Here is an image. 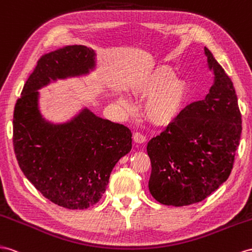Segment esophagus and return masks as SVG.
<instances>
[{
  "label": "esophagus",
  "mask_w": 252,
  "mask_h": 252,
  "mask_svg": "<svg viewBox=\"0 0 252 252\" xmlns=\"http://www.w3.org/2000/svg\"><path fill=\"white\" fill-rule=\"evenodd\" d=\"M133 140H134L136 144H144L147 139H146L145 135H143L141 133L136 132V133H134V135H133Z\"/></svg>",
  "instance_id": "obj_1"
}]
</instances>
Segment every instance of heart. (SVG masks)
Listing matches in <instances>:
<instances>
[{
    "label": "heart",
    "mask_w": 252,
    "mask_h": 252,
    "mask_svg": "<svg viewBox=\"0 0 252 252\" xmlns=\"http://www.w3.org/2000/svg\"><path fill=\"white\" fill-rule=\"evenodd\" d=\"M134 96L147 99L145 115L152 124L168 126L183 114L189 104L190 88L186 80L177 77L170 67L158 66L147 72L131 87ZM122 105L127 106L130 101L125 95L118 99Z\"/></svg>",
    "instance_id": "heart-1"
}]
</instances>
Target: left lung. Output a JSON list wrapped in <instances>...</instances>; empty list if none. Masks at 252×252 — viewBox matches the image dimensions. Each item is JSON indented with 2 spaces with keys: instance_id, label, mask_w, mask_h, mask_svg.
<instances>
[{
  "instance_id": "8db88e82",
  "label": "left lung",
  "mask_w": 252,
  "mask_h": 252,
  "mask_svg": "<svg viewBox=\"0 0 252 252\" xmlns=\"http://www.w3.org/2000/svg\"><path fill=\"white\" fill-rule=\"evenodd\" d=\"M204 54L214 75L209 94L147 146L148 186L165 205H190L214 192L229 178L240 145L242 116L233 84L208 48Z\"/></svg>"
}]
</instances>
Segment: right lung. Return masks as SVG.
Returning a JSON list of instances; mask_svg holds the SVG:
<instances>
[{"label": "right lung", "mask_w": 252, "mask_h": 252, "mask_svg": "<svg viewBox=\"0 0 252 252\" xmlns=\"http://www.w3.org/2000/svg\"><path fill=\"white\" fill-rule=\"evenodd\" d=\"M95 68V51L85 46L43 55L14 112V148L24 176L50 201L70 210L88 209L102 198L115 165L132 149V133L86 106L67 121L47 120L38 90Z\"/></svg>", "instance_id": "right-lung-1"}]
</instances>
